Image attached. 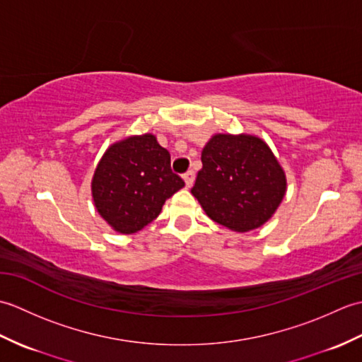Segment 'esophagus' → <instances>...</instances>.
<instances>
[{
    "instance_id": "34e87169",
    "label": "esophagus",
    "mask_w": 362,
    "mask_h": 362,
    "mask_svg": "<svg viewBox=\"0 0 362 362\" xmlns=\"http://www.w3.org/2000/svg\"><path fill=\"white\" fill-rule=\"evenodd\" d=\"M183 180H185L188 188L193 187V183H194V171H188V173L183 174Z\"/></svg>"
}]
</instances>
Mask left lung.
Here are the masks:
<instances>
[{
  "mask_svg": "<svg viewBox=\"0 0 362 362\" xmlns=\"http://www.w3.org/2000/svg\"><path fill=\"white\" fill-rule=\"evenodd\" d=\"M201 160L191 193L214 222L249 232L279 209L286 177L261 138L218 134L206 143Z\"/></svg>",
  "mask_w": 362,
  "mask_h": 362,
  "instance_id": "obj_1",
  "label": "left lung"
}]
</instances>
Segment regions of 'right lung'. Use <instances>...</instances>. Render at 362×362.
<instances>
[{
    "label": "right lung",
    "mask_w": 362,
    "mask_h": 362,
    "mask_svg": "<svg viewBox=\"0 0 362 362\" xmlns=\"http://www.w3.org/2000/svg\"><path fill=\"white\" fill-rule=\"evenodd\" d=\"M185 187L173 173L171 156L146 134L105 151L91 182L99 214L119 233H135L156 219L166 199Z\"/></svg>",
    "instance_id": "right-lung-1"
}]
</instances>
